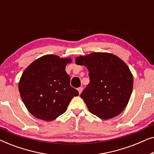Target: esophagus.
Here are the masks:
<instances>
[{
	"instance_id": "34e87169",
	"label": "esophagus",
	"mask_w": 154,
	"mask_h": 154,
	"mask_svg": "<svg viewBox=\"0 0 154 154\" xmlns=\"http://www.w3.org/2000/svg\"><path fill=\"white\" fill-rule=\"evenodd\" d=\"M83 87H80V88H78V91H79V94H81V92H82V91H83Z\"/></svg>"
}]
</instances>
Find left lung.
Returning <instances> with one entry per match:
<instances>
[{
	"label": "left lung",
	"instance_id": "obj_1",
	"mask_svg": "<svg viewBox=\"0 0 154 154\" xmlns=\"http://www.w3.org/2000/svg\"><path fill=\"white\" fill-rule=\"evenodd\" d=\"M75 64L89 71L90 83L81 94L92 114L107 120L119 115L129 102L133 76L123 60L114 54L94 52L75 58Z\"/></svg>",
	"mask_w": 154,
	"mask_h": 154
}]
</instances>
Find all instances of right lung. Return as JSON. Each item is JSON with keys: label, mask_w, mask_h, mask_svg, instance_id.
Instances as JSON below:
<instances>
[{"label": "right lung", "mask_w": 154, "mask_h": 154, "mask_svg": "<svg viewBox=\"0 0 154 154\" xmlns=\"http://www.w3.org/2000/svg\"><path fill=\"white\" fill-rule=\"evenodd\" d=\"M70 58L48 54L35 60L25 69L19 91L28 111L37 119L53 121L66 111L79 92L70 85V76L65 71Z\"/></svg>", "instance_id": "obj_1"}]
</instances>
